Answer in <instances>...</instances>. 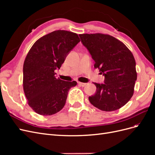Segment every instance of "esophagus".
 Listing matches in <instances>:
<instances>
[{
	"mask_svg": "<svg viewBox=\"0 0 155 155\" xmlns=\"http://www.w3.org/2000/svg\"><path fill=\"white\" fill-rule=\"evenodd\" d=\"M78 85L81 87H85V85H87V83H81V82H78Z\"/></svg>",
	"mask_w": 155,
	"mask_h": 155,
	"instance_id": "1",
	"label": "esophagus"
}]
</instances>
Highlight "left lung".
<instances>
[{
  "label": "left lung",
  "instance_id": "8db88e82",
  "mask_svg": "<svg viewBox=\"0 0 155 155\" xmlns=\"http://www.w3.org/2000/svg\"><path fill=\"white\" fill-rule=\"evenodd\" d=\"M79 36L94 61V67L105 77L104 83H94L96 91L88 97L91 104L104 111L120 109L132 97L137 79L133 54L122 42L109 35Z\"/></svg>",
  "mask_w": 155,
  "mask_h": 155
}]
</instances>
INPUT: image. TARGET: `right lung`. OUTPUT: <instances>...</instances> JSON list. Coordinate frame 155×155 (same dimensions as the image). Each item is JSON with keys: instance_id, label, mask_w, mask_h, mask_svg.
<instances>
[{"instance_id": "1", "label": "right lung", "mask_w": 155, "mask_h": 155, "mask_svg": "<svg viewBox=\"0 0 155 155\" xmlns=\"http://www.w3.org/2000/svg\"><path fill=\"white\" fill-rule=\"evenodd\" d=\"M79 41L75 33L57 30L41 37L31 46L23 65V88L36 113L50 116L64 107L69 90L77 82L57 79L54 71Z\"/></svg>"}]
</instances>
